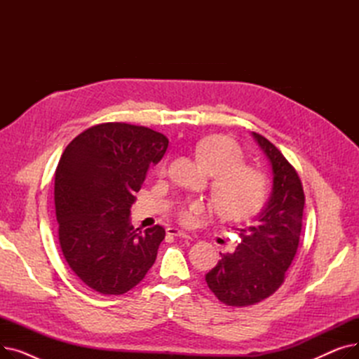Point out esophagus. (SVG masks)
<instances>
[{"mask_svg": "<svg viewBox=\"0 0 359 359\" xmlns=\"http://www.w3.org/2000/svg\"><path fill=\"white\" fill-rule=\"evenodd\" d=\"M168 236H173V237H180V238H192L191 234L184 233L183 230H179V229H175V227H170L165 230Z\"/></svg>", "mask_w": 359, "mask_h": 359, "instance_id": "34e87169", "label": "esophagus"}]
</instances>
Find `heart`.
I'll use <instances>...</instances> for the list:
<instances>
[{"label": "heart", "instance_id": "heart-1", "mask_svg": "<svg viewBox=\"0 0 359 359\" xmlns=\"http://www.w3.org/2000/svg\"><path fill=\"white\" fill-rule=\"evenodd\" d=\"M195 154L205 172L215 176L212 196L222 215L244 218L256 212L266 195V179L259 170L243 165L240 147L225 137L212 135L196 144ZM164 172V165L160 167ZM202 211V203L191 202L180 210V218L189 222Z\"/></svg>", "mask_w": 359, "mask_h": 359}]
</instances>
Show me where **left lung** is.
<instances>
[{
	"mask_svg": "<svg viewBox=\"0 0 359 359\" xmlns=\"http://www.w3.org/2000/svg\"><path fill=\"white\" fill-rule=\"evenodd\" d=\"M252 137L272 170V191L249 227L237 229L241 243L233 253H219L217 266L205 275L221 303L253 306L272 295L285 279L303 227L304 192L295 168L265 137Z\"/></svg>",
	"mask_w": 359,
	"mask_h": 359,
	"instance_id": "8db88e82",
	"label": "left lung"
}]
</instances>
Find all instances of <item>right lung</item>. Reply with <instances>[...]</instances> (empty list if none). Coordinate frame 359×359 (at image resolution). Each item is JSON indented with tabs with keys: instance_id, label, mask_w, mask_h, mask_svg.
Wrapping results in <instances>:
<instances>
[{
	"instance_id": "obj_1",
	"label": "right lung",
	"mask_w": 359,
	"mask_h": 359,
	"mask_svg": "<svg viewBox=\"0 0 359 359\" xmlns=\"http://www.w3.org/2000/svg\"><path fill=\"white\" fill-rule=\"evenodd\" d=\"M167 147L160 132L110 122L88 128L65 148L55 172L60 244L88 288L125 294L154 265L164 229L135 230L129 217L149 165Z\"/></svg>"
}]
</instances>
